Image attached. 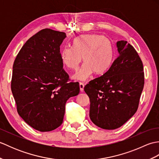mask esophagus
<instances>
[{"label":"esophagus","instance_id":"esophagus-1","mask_svg":"<svg viewBox=\"0 0 159 159\" xmlns=\"http://www.w3.org/2000/svg\"><path fill=\"white\" fill-rule=\"evenodd\" d=\"M79 87H80V90L81 92H84V87H85V85L83 83H79Z\"/></svg>","mask_w":159,"mask_h":159}]
</instances>
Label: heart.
Returning <instances> with one entry per match:
<instances>
[{
    "instance_id": "heart-1",
    "label": "heart",
    "mask_w": 159,
    "mask_h": 159,
    "mask_svg": "<svg viewBox=\"0 0 159 159\" xmlns=\"http://www.w3.org/2000/svg\"><path fill=\"white\" fill-rule=\"evenodd\" d=\"M73 47L66 46L61 51L63 65L72 70L80 68L73 76L76 80H85L93 72L102 74L109 69L113 61V48L111 40L98 34L83 35L73 41Z\"/></svg>"
}]
</instances>
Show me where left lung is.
I'll use <instances>...</instances> for the list:
<instances>
[{"label": "left lung", "instance_id": "8db88e82", "mask_svg": "<svg viewBox=\"0 0 159 159\" xmlns=\"http://www.w3.org/2000/svg\"><path fill=\"white\" fill-rule=\"evenodd\" d=\"M117 47L119 55L109 69L84 87L91 120L107 130L120 128L133 116L144 86L143 63L136 50L124 40Z\"/></svg>", "mask_w": 159, "mask_h": 159}]
</instances>
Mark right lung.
Returning a JSON list of instances; mask_svg holds the SVG:
<instances>
[{
    "label": "right lung",
    "mask_w": 159,
    "mask_h": 159,
    "mask_svg": "<svg viewBox=\"0 0 159 159\" xmlns=\"http://www.w3.org/2000/svg\"><path fill=\"white\" fill-rule=\"evenodd\" d=\"M64 32L45 29L29 38L13 66L11 89L17 111L34 129L47 132L63 123L66 103L79 93V83L68 82L60 46Z\"/></svg>",
    "instance_id": "1"
}]
</instances>
